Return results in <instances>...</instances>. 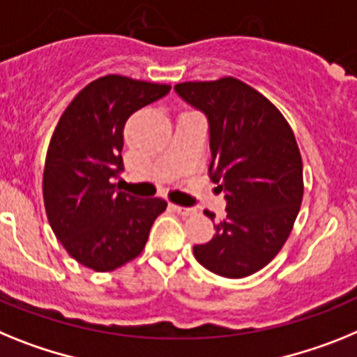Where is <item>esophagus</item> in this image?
<instances>
[{"label":"esophagus","mask_w":357,"mask_h":357,"mask_svg":"<svg viewBox=\"0 0 357 357\" xmlns=\"http://www.w3.org/2000/svg\"><path fill=\"white\" fill-rule=\"evenodd\" d=\"M170 208L174 210V212H178L179 215L187 217V215H192V213L196 212L194 208H187V206H178V204H170Z\"/></svg>","instance_id":"obj_1"}]
</instances>
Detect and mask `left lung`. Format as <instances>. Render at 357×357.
<instances>
[{"instance_id":"obj_1","label":"left lung","mask_w":357,"mask_h":357,"mask_svg":"<svg viewBox=\"0 0 357 357\" xmlns=\"http://www.w3.org/2000/svg\"><path fill=\"white\" fill-rule=\"evenodd\" d=\"M174 91L208 120V174L226 199V217L213 225L210 243L194 246V257L221 277L253 275L280 252L302 204L293 131L264 95L234 77L183 82Z\"/></svg>"}]
</instances>
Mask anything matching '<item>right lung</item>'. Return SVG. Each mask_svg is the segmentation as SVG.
I'll list each match as a JSON object with an SVG mask.
<instances>
[{
  "instance_id": "add662e5",
  "label": "right lung",
  "mask_w": 357,
  "mask_h": 357,
  "mask_svg": "<svg viewBox=\"0 0 357 357\" xmlns=\"http://www.w3.org/2000/svg\"><path fill=\"white\" fill-rule=\"evenodd\" d=\"M170 86L129 77L93 80L68 105L46 154L43 197L55 237L77 262L113 271L138 257L160 197L140 199L119 190L123 172V126L135 111L160 100Z\"/></svg>"
}]
</instances>
